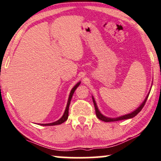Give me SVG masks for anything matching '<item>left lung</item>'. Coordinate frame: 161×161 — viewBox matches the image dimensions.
<instances>
[{"mask_svg":"<svg viewBox=\"0 0 161 161\" xmlns=\"http://www.w3.org/2000/svg\"><path fill=\"white\" fill-rule=\"evenodd\" d=\"M149 92L147 95V97H146V99L144 100V101H143V103H141V105L138 108H136V109H135V111H133L132 112H131V113H129V114H125V115L118 117V118H107V117H105L104 115H103V114H102L101 112H100L98 108H97V104H96V102L95 101V99H94V97H92V101H93V103H94V106H95L96 115H97V118L100 119V120H103V121H104V122H113V121H118V120H126V119L132 118H134L135 116H136L137 114H138L139 112L141 111V109H142V108H143V107L145 105L146 102H147V100L148 98V97H149Z\"/></svg>","mask_w":161,"mask_h":161,"instance_id":"obj_1","label":"left lung"}]
</instances>
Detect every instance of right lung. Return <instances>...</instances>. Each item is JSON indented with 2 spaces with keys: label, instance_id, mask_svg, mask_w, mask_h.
<instances>
[{
  "label": "right lung",
  "instance_id": "obj_1",
  "mask_svg": "<svg viewBox=\"0 0 161 161\" xmlns=\"http://www.w3.org/2000/svg\"><path fill=\"white\" fill-rule=\"evenodd\" d=\"M80 82H78L75 86L74 87H73L72 90H71L70 94H69V96L67 105H66L65 112H64V114H63V116L61 117V118H60L58 120H57V121H55V122H54V123H50V124H41V125H42V126H55V125L61 124L64 122H65L66 120H67L68 116H69V107L71 100H72V95H73V94H74L75 91V89L78 88V86L80 85Z\"/></svg>",
  "mask_w": 161,
  "mask_h": 161
}]
</instances>
